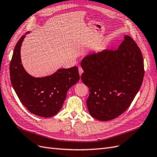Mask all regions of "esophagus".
Masks as SVG:
<instances>
[{
    "mask_svg": "<svg viewBox=\"0 0 157 157\" xmlns=\"http://www.w3.org/2000/svg\"><path fill=\"white\" fill-rule=\"evenodd\" d=\"M78 72H79L80 76H81V75H82V73H83V69H82L81 67H78Z\"/></svg>",
    "mask_w": 157,
    "mask_h": 157,
    "instance_id": "esophagus-1",
    "label": "esophagus"
}]
</instances>
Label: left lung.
<instances>
[{
	"instance_id": "8db88e82",
	"label": "left lung",
	"mask_w": 157,
	"mask_h": 157,
	"mask_svg": "<svg viewBox=\"0 0 157 157\" xmlns=\"http://www.w3.org/2000/svg\"><path fill=\"white\" fill-rule=\"evenodd\" d=\"M81 79L89 88V113L101 121L114 119L129 107L141 86L144 64L141 52L130 36L116 50L86 56Z\"/></svg>"
}]
</instances>
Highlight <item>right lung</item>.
Instances as JSON below:
<instances>
[{
	"label": "right lung",
	"instance_id": "right-lung-1",
	"mask_svg": "<svg viewBox=\"0 0 157 157\" xmlns=\"http://www.w3.org/2000/svg\"><path fill=\"white\" fill-rule=\"evenodd\" d=\"M26 33L18 40L10 65L12 86L21 103L35 115L51 117L60 110L68 90L80 80L78 69L61 68L49 76L35 77L28 73L21 63V46Z\"/></svg>",
	"mask_w": 157,
	"mask_h": 157
}]
</instances>
